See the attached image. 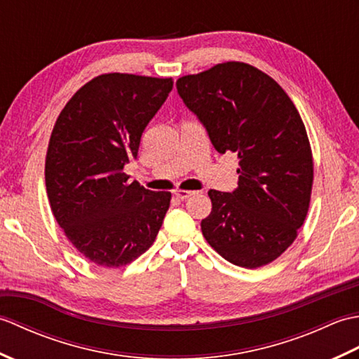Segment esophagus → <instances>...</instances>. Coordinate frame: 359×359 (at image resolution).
Returning <instances> with one entry per match:
<instances>
[{
    "mask_svg": "<svg viewBox=\"0 0 359 359\" xmlns=\"http://www.w3.org/2000/svg\"><path fill=\"white\" fill-rule=\"evenodd\" d=\"M174 194H175V197H179L180 201H187L188 197L199 194V191H185V189H177V191H174Z\"/></svg>",
    "mask_w": 359,
    "mask_h": 359,
    "instance_id": "34e87169",
    "label": "esophagus"
}]
</instances>
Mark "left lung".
I'll return each instance as SVG.
<instances>
[{"label": "left lung", "instance_id": "obj_1", "mask_svg": "<svg viewBox=\"0 0 359 359\" xmlns=\"http://www.w3.org/2000/svg\"><path fill=\"white\" fill-rule=\"evenodd\" d=\"M175 86L219 154L239 157L238 188L208 191L203 238L234 265L270 264L292 245L309 211L313 160L299 112L271 77L239 62L185 75Z\"/></svg>", "mask_w": 359, "mask_h": 359}]
</instances>
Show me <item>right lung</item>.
<instances>
[{"instance_id":"right-lung-1","label":"right lung","mask_w":359,"mask_h":359,"mask_svg":"<svg viewBox=\"0 0 359 359\" xmlns=\"http://www.w3.org/2000/svg\"><path fill=\"white\" fill-rule=\"evenodd\" d=\"M171 89V79L98 75L53 126L44 170L52 212L72 245L104 269L143 255L170 208V193L129 182L123 168Z\"/></svg>"}]
</instances>
